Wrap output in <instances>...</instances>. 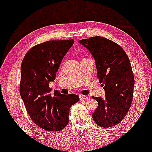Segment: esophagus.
<instances>
[{"mask_svg": "<svg viewBox=\"0 0 152 152\" xmlns=\"http://www.w3.org/2000/svg\"><path fill=\"white\" fill-rule=\"evenodd\" d=\"M79 98H80V100H86L88 99V97L86 96H84V95H80L79 96Z\"/></svg>", "mask_w": 152, "mask_h": 152, "instance_id": "1", "label": "esophagus"}]
</instances>
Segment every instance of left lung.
<instances>
[{"mask_svg": "<svg viewBox=\"0 0 152 152\" xmlns=\"http://www.w3.org/2000/svg\"><path fill=\"white\" fill-rule=\"evenodd\" d=\"M95 60L97 76L105 98L94 97L98 106L92 114L94 122L104 128L119 124L128 114L133 99L134 76L125 51L113 41L101 37L78 41Z\"/></svg>", "mask_w": 152, "mask_h": 152, "instance_id": "left-lung-1", "label": "left lung"}]
</instances>
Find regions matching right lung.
Instances as JSON below:
<instances>
[{
  "label": "right lung",
  "mask_w": 152,
  "mask_h": 152,
  "mask_svg": "<svg viewBox=\"0 0 152 152\" xmlns=\"http://www.w3.org/2000/svg\"><path fill=\"white\" fill-rule=\"evenodd\" d=\"M73 39L50 40L30 48L22 62L20 94L33 122L49 132L60 131L69 122L70 107L78 102L76 94H50L49 83L56 76Z\"/></svg>",
  "instance_id": "add662e5"
}]
</instances>
